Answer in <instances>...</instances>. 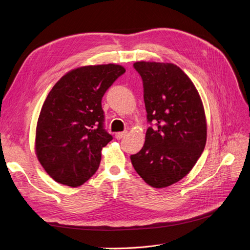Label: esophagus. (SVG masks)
Segmentation results:
<instances>
[{
	"instance_id": "esophagus-1",
	"label": "esophagus",
	"mask_w": 250,
	"mask_h": 250,
	"mask_svg": "<svg viewBox=\"0 0 250 250\" xmlns=\"http://www.w3.org/2000/svg\"><path fill=\"white\" fill-rule=\"evenodd\" d=\"M126 133H127V131L117 132V133H116V139H117V140H121V139H122V138H124V137H125Z\"/></svg>"
}]
</instances>
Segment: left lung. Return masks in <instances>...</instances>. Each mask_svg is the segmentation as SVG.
<instances>
[{"mask_svg":"<svg viewBox=\"0 0 250 250\" xmlns=\"http://www.w3.org/2000/svg\"><path fill=\"white\" fill-rule=\"evenodd\" d=\"M143 81L150 124L143 148L130 155L134 170L153 188L184 178L197 163L207 142L203 105L193 82L173 63H133Z\"/></svg>","mask_w":250,"mask_h":250,"instance_id":"1","label":"left lung"}]
</instances>
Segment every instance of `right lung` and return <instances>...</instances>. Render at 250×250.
<instances>
[{"mask_svg": "<svg viewBox=\"0 0 250 250\" xmlns=\"http://www.w3.org/2000/svg\"><path fill=\"white\" fill-rule=\"evenodd\" d=\"M124 73L111 63L82 66L51 89L37 121L35 150L57 183L81 186L99 168L101 150L112 140L105 129L102 98Z\"/></svg>", "mask_w": 250, "mask_h": 250, "instance_id": "add662e5", "label": "right lung"}]
</instances>
